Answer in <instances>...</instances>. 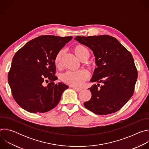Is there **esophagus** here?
Masks as SVG:
<instances>
[{
    "label": "esophagus",
    "instance_id": "esophagus-1",
    "mask_svg": "<svg viewBox=\"0 0 149 149\" xmlns=\"http://www.w3.org/2000/svg\"><path fill=\"white\" fill-rule=\"evenodd\" d=\"M73 88L75 90V91H81L82 90V88H78V87H73Z\"/></svg>",
    "mask_w": 149,
    "mask_h": 149
}]
</instances>
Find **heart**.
<instances>
[{
    "mask_svg": "<svg viewBox=\"0 0 149 149\" xmlns=\"http://www.w3.org/2000/svg\"><path fill=\"white\" fill-rule=\"evenodd\" d=\"M73 52L75 55L82 61H87L90 56V52L88 49L81 44H77L72 48ZM63 55V51H59L55 56L54 62L56 68H59L61 65L62 59ZM90 74L88 71L82 70L77 72L68 71L61 75V79L63 82L72 86H81V85L88 79Z\"/></svg>",
    "mask_w": 149,
    "mask_h": 149,
    "instance_id": "obj_1",
    "label": "heart"
}]
</instances>
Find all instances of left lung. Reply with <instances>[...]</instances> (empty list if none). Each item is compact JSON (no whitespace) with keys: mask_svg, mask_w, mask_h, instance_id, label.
Segmentation results:
<instances>
[{"mask_svg":"<svg viewBox=\"0 0 149 149\" xmlns=\"http://www.w3.org/2000/svg\"><path fill=\"white\" fill-rule=\"evenodd\" d=\"M75 39L89 47L95 56L97 68L91 82L103 84L100 88L95 84L89 88L92 96L84 103L85 107L98 115L118 111L133 95L137 79L132 54L116 38L107 35L77 36Z\"/></svg>","mask_w":149,"mask_h":149,"instance_id":"obj_1","label":"left lung"}]
</instances>
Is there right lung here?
Here are the masks:
<instances>
[{
	"instance_id": "right-lung-1",
	"label": "right lung",
	"mask_w": 149,
	"mask_h": 149,
	"mask_svg": "<svg viewBox=\"0 0 149 149\" xmlns=\"http://www.w3.org/2000/svg\"><path fill=\"white\" fill-rule=\"evenodd\" d=\"M72 38L42 35L27 42L15 54L8 82L13 97L20 107L30 113H42L58 105L68 86L54 83L57 77L54 59ZM45 82H49L46 86Z\"/></svg>"
}]
</instances>
